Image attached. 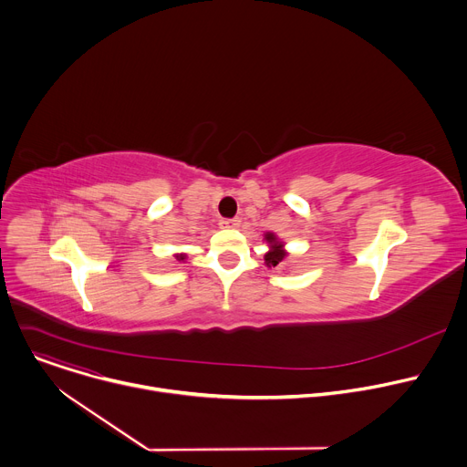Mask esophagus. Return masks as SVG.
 Returning <instances> with one entry per match:
<instances>
[{"instance_id":"obj_1","label":"esophagus","mask_w":467,"mask_h":467,"mask_svg":"<svg viewBox=\"0 0 467 467\" xmlns=\"http://www.w3.org/2000/svg\"><path fill=\"white\" fill-rule=\"evenodd\" d=\"M222 227H223V229H236V227H240V220H238V218L222 220Z\"/></svg>"}]
</instances>
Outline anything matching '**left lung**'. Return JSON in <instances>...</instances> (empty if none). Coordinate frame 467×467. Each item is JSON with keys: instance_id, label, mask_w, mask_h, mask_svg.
I'll list each match as a JSON object with an SVG mask.
<instances>
[{"instance_id": "8db88e82", "label": "left lung", "mask_w": 467, "mask_h": 467, "mask_svg": "<svg viewBox=\"0 0 467 467\" xmlns=\"http://www.w3.org/2000/svg\"><path fill=\"white\" fill-rule=\"evenodd\" d=\"M264 240L270 247V251L264 254V262H265V265H268V268H275V265L283 264L288 256V251L285 249V242L275 233H265Z\"/></svg>"}]
</instances>
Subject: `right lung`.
Segmentation results:
<instances>
[{
	"mask_svg": "<svg viewBox=\"0 0 467 467\" xmlns=\"http://www.w3.org/2000/svg\"><path fill=\"white\" fill-rule=\"evenodd\" d=\"M173 256H175L179 262H184V260H186V254H184V253H177V254H173Z\"/></svg>",
	"mask_w": 467,
	"mask_h": 467,
	"instance_id": "right-lung-1",
	"label": "right lung"
}]
</instances>
